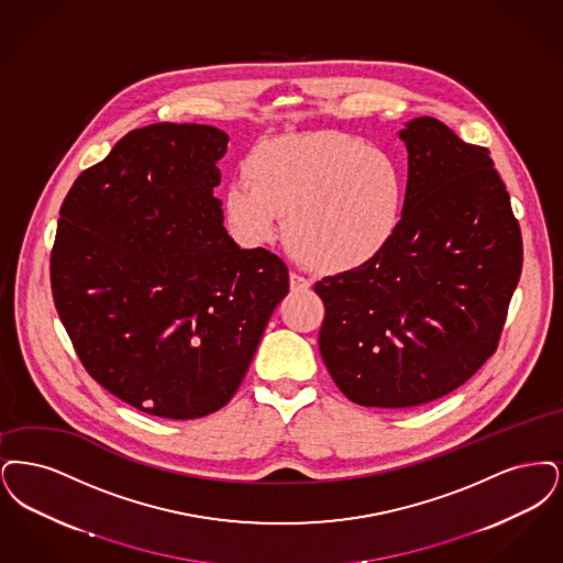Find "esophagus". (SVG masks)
Instances as JSON below:
<instances>
[{
	"label": "esophagus",
	"instance_id": "esophagus-1",
	"mask_svg": "<svg viewBox=\"0 0 563 563\" xmlns=\"http://www.w3.org/2000/svg\"><path fill=\"white\" fill-rule=\"evenodd\" d=\"M311 288V282L298 273H290V290L292 292H305Z\"/></svg>",
	"mask_w": 563,
	"mask_h": 563
}]
</instances>
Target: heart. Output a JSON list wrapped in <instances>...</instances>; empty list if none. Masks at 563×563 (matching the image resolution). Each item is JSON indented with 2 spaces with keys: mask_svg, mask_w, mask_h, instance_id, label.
<instances>
[{
  "mask_svg": "<svg viewBox=\"0 0 563 563\" xmlns=\"http://www.w3.org/2000/svg\"><path fill=\"white\" fill-rule=\"evenodd\" d=\"M245 183L224 196V214L247 245L284 235L313 269L346 273L391 244L406 183L389 153L343 132L282 136L245 159Z\"/></svg>",
  "mask_w": 563,
  "mask_h": 563,
  "instance_id": "b5f03b06",
  "label": "heart"
}]
</instances>
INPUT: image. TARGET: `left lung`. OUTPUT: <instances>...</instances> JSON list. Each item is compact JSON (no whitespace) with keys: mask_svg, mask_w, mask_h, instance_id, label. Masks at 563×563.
Returning <instances> with one entry per match:
<instances>
[{"mask_svg":"<svg viewBox=\"0 0 563 563\" xmlns=\"http://www.w3.org/2000/svg\"><path fill=\"white\" fill-rule=\"evenodd\" d=\"M399 139L408 187L391 244L316 284L323 364L367 408H412L466 383L496 351L523 263L488 148L435 118L406 123Z\"/></svg>","mask_w":563,"mask_h":563,"instance_id":"8db88e82","label":"left lung"}]
</instances>
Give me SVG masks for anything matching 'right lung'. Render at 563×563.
Returning a JSON list of instances; mask_svg holds the SVG:
<instances>
[{"mask_svg":"<svg viewBox=\"0 0 563 563\" xmlns=\"http://www.w3.org/2000/svg\"><path fill=\"white\" fill-rule=\"evenodd\" d=\"M214 125L132 130L60 206L52 296L77 357L141 412L189 420L238 391L288 267L222 227Z\"/></svg>","mask_w":563,"mask_h":563,"instance_id":"add662e5","label":"right lung"}]
</instances>
